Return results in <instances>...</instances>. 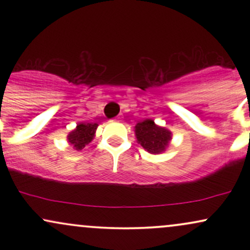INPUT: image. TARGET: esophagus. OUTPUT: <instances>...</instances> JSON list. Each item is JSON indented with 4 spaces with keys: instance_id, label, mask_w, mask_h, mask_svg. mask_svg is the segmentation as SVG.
<instances>
[{
    "instance_id": "esophagus-1",
    "label": "esophagus",
    "mask_w": 250,
    "mask_h": 250,
    "mask_svg": "<svg viewBox=\"0 0 250 250\" xmlns=\"http://www.w3.org/2000/svg\"><path fill=\"white\" fill-rule=\"evenodd\" d=\"M120 119H122V116H121V115H119V116L116 117V120H120Z\"/></svg>"
}]
</instances>
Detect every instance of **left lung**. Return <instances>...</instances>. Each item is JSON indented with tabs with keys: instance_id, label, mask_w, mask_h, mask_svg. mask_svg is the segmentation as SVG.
Here are the masks:
<instances>
[{
	"instance_id": "left-lung-1",
	"label": "left lung",
	"mask_w": 250,
	"mask_h": 250,
	"mask_svg": "<svg viewBox=\"0 0 250 250\" xmlns=\"http://www.w3.org/2000/svg\"><path fill=\"white\" fill-rule=\"evenodd\" d=\"M135 136L137 142L148 153L161 154L169 146L171 140V131L155 125L153 120L147 119L135 125Z\"/></svg>"
}]
</instances>
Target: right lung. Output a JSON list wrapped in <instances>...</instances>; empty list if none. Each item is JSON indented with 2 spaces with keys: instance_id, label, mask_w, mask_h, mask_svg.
Listing matches in <instances>:
<instances>
[{
  "instance_id": "obj_1",
  "label": "right lung",
  "mask_w": 250,
  "mask_h": 250,
  "mask_svg": "<svg viewBox=\"0 0 250 250\" xmlns=\"http://www.w3.org/2000/svg\"><path fill=\"white\" fill-rule=\"evenodd\" d=\"M97 125V123H79L76 128L68 134V142L76 150H81L94 139Z\"/></svg>"
}]
</instances>
